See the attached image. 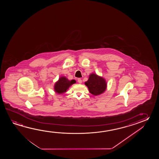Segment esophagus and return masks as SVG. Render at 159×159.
Returning <instances> with one entry per match:
<instances>
[{"instance_id": "34e87169", "label": "esophagus", "mask_w": 159, "mask_h": 159, "mask_svg": "<svg viewBox=\"0 0 159 159\" xmlns=\"http://www.w3.org/2000/svg\"><path fill=\"white\" fill-rule=\"evenodd\" d=\"M77 80H78V82L79 84H81V83H82V80L80 79V78H78Z\"/></svg>"}]
</instances>
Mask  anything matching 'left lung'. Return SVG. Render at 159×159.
<instances>
[{"label":"left lung","mask_w":159,"mask_h":159,"mask_svg":"<svg viewBox=\"0 0 159 159\" xmlns=\"http://www.w3.org/2000/svg\"><path fill=\"white\" fill-rule=\"evenodd\" d=\"M84 84L87 86L89 92L94 95L101 94L107 88V82L105 79L95 73H91L89 75V80Z\"/></svg>","instance_id":"8db88e82"}]
</instances>
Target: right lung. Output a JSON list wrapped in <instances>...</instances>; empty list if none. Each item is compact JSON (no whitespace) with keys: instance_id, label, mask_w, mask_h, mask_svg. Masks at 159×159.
Here are the masks:
<instances>
[{"instance_id":"right-lung-1","label":"right lung","mask_w":159,"mask_h":159,"mask_svg":"<svg viewBox=\"0 0 159 159\" xmlns=\"http://www.w3.org/2000/svg\"><path fill=\"white\" fill-rule=\"evenodd\" d=\"M76 82L75 80L69 81L65 77H61L54 84V91L59 94H63L67 91L69 87Z\"/></svg>"}]
</instances>
